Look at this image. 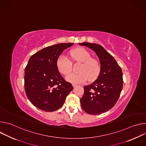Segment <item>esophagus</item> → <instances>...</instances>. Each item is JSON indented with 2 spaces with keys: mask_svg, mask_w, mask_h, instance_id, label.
<instances>
[{
  "mask_svg": "<svg viewBox=\"0 0 146 146\" xmlns=\"http://www.w3.org/2000/svg\"><path fill=\"white\" fill-rule=\"evenodd\" d=\"M72 86H73V87H77V86L76 84H72Z\"/></svg>",
  "mask_w": 146,
  "mask_h": 146,
  "instance_id": "esophagus-1",
  "label": "esophagus"
}]
</instances>
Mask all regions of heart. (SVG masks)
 Here are the masks:
<instances>
[{"instance_id":"obj_1","label":"heart","mask_w":146,"mask_h":146,"mask_svg":"<svg viewBox=\"0 0 146 146\" xmlns=\"http://www.w3.org/2000/svg\"><path fill=\"white\" fill-rule=\"evenodd\" d=\"M73 62H81L79 68V73H70L73 64L72 61L64 54L60 55L56 60V66L59 72L64 75H67L66 80L73 84H80L88 79L90 81L95 80L100 74L101 66L98 60L91 58L88 51L82 48H78L70 52Z\"/></svg>"}]
</instances>
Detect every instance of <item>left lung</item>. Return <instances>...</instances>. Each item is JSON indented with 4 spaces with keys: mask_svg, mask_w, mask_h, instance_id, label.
I'll return each instance as SVG.
<instances>
[{
    "mask_svg": "<svg viewBox=\"0 0 146 146\" xmlns=\"http://www.w3.org/2000/svg\"><path fill=\"white\" fill-rule=\"evenodd\" d=\"M95 51L101 70L92 84L84 86V95L80 99L82 109L89 114L98 115L110 110L118 100L123 87L122 72L115 59L100 45L79 43Z\"/></svg>",
    "mask_w": 146,
    "mask_h": 146,
    "instance_id": "1",
    "label": "left lung"
}]
</instances>
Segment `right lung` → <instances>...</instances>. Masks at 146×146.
Listing matches in <instances>:
<instances>
[{
  "label": "right lung",
  "instance_id": "add662e5",
  "mask_svg": "<svg viewBox=\"0 0 146 146\" xmlns=\"http://www.w3.org/2000/svg\"><path fill=\"white\" fill-rule=\"evenodd\" d=\"M73 43H59L46 47L32 55L25 69L24 87L27 98L37 108L54 111L63 106L73 90L71 83L60 74L56 60Z\"/></svg>",
  "mask_w": 146,
  "mask_h": 146
}]
</instances>
